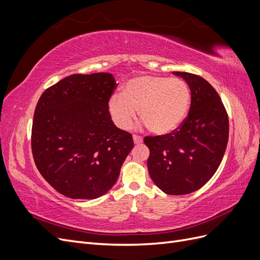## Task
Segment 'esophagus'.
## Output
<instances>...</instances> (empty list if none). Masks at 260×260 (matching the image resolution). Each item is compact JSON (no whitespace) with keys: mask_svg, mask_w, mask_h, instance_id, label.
Instances as JSON below:
<instances>
[{"mask_svg":"<svg viewBox=\"0 0 260 260\" xmlns=\"http://www.w3.org/2000/svg\"><path fill=\"white\" fill-rule=\"evenodd\" d=\"M133 141H135L136 144H141V143L143 142V138L140 137V136L135 135V136H133Z\"/></svg>","mask_w":260,"mask_h":260,"instance_id":"1","label":"esophagus"}]
</instances>
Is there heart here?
<instances>
[{"mask_svg":"<svg viewBox=\"0 0 260 260\" xmlns=\"http://www.w3.org/2000/svg\"><path fill=\"white\" fill-rule=\"evenodd\" d=\"M191 104V91L180 78L139 76L123 85L121 95L109 100L108 108L115 122L130 128L139 111L141 120L155 135H167L184 120Z\"/></svg>","mask_w":260,"mask_h":260,"instance_id":"heart-1","label":"heart"}]
</instances>
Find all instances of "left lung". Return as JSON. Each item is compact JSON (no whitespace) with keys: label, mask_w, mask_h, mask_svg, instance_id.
<instances>
[{"label":"left lung","mask_w":260,"mask_h":260,"mask_svg":"<svg viewBox=\"0 0 260 260\" xmlns=\"http://www.w3.org/2000/svg\"><path fill=\"white\" fill-rule=\"evenodd\" d=\"M191 90L185 119L167 135L145 137L147 168L154 183L169 195L199 190L215 175L229 139V118L217 91L204 78L175 72Z\"/></svg>","instance_id":"1"}]
</instances>
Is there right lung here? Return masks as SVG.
Instances as JSON below:
<instances>
[{
    "label": "right lung",
    "mask_w": 260,
    "mask_h": 260,
    "mask_svg": "<svg viewBox=\"0 0 260 260\" xmlns=\"http://www.w3.org/2000/svg\"><path fill=\"white\" fill-rule=\"evenodd\" d=\"M113 75H72L46 89L35 109L31 148L38 170L60 194L93 200L107 193L133 148L108 109Z\"/></svg>",
    "instance_id": "obj_1"
}]
</instances>
